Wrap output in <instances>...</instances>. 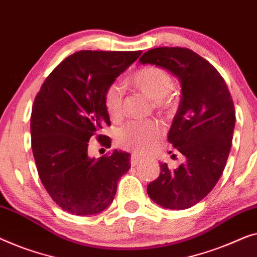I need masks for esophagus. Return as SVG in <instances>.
I'll list each match as a JSON object with an SVG mask.
<instances>
[{
    "instance_id": "esophagus-1",
    "label": "esophagus",
    "mask_w": 257,
    "mask_h": 257,
    "mask_svg": "<svg viewBox=\"0 0 257 257\" xmlns=\"http://www.w3.org/2000/svg\"><path fill=\"white\" fill-rule=\"evenodd\" d=\"M141 162H142V158H141L137 154H133L132 157H130V164L133 166L137 165L139 163H141Z\"/></svg>"
}]
</instances>
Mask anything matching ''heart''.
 Wrapping results in <instances>:
<instances>
[{
    "label": "heart",
    "mask_w": 257,
    "mask_h": 257,
    "mask_svg": "<svg viewBox=\"0 0 257 257\" xmlns=\"http://www.w3.org/2000/svg\"><path fill=\"white\" fill-rule=\"evenodd\" d=\"M130 84L150 100L157 102L162 109L171 104L168 94L173 88V79L169 72L161 67L146 66L140 68L130 78ZM103 104L111 120H118L122 115V91L116 85H110L103 95ZM162 127L157 122H130L118 130L116 141L121 148L144 154L150 151L161 139Z\"/></svg>",
    "instance_id": "obj_1"
}]
</instances>
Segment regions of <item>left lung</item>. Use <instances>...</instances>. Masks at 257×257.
Wrapping results in <instances>:
<instances>
[{
  "label": "left lung",
  "mask_w": 257,
  "mask_h": 257,
  "mask_svg": "<svg viewBox=\"0 0 257 257\" xmlns=\"http://www.w3.org/2000/svg\"><path fill=\"white\" fill-rule=\"evenodd\" d=\"M139 63L169 71L182 86L168 140L186 162L175 170L161 163L148 194L164 208H190L211 192L226 166L235 127L232 96L219 72L189 49H151Z\"/></svg>",
  "instance_id": "left-lung-1"
}]
</instances>
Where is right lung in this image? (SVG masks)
<instances>
[{
  "instance_id": "add662e5",
  "label": "right lung",
  "mask_w": 257,
  "mask_h": 257,
  "mask_svg": "<svg viewBox=\"0 0 257 257\" xmlns=\"http://www.w3.org/2000/svg\"><path fill=\"white\" fill-rule=\"evenodd\" d=\"M141 53L75 52L50 73L36 95L30 129L39 178L53 201L71 214L86 216L106 209L118 179L130 169V154L115 150L110 156L92 158L88 142L110 124L104 92ZM102 144L110 147L107 139Z\"/></svg>"
}]
</instances>
